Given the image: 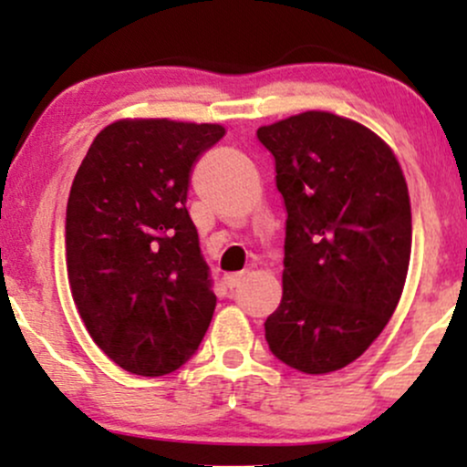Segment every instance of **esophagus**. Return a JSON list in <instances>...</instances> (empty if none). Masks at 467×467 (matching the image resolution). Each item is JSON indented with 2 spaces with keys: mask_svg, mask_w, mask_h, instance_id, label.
I'll return each mask as SVG.
<instances>
[{
  "mask_svg": "<svg viewBox=\"0 0 467 467\" xmlns=\"http://www.w3.org/2000/svg\"><path fill=\"white\" fill-rule=\"evenodd\" d=\"M244 278H245L244 272H233V275L223 276V283H226L230 289H234V287H239V283L244 281Z\"/></svg>",
  "mask_w": 467,
  "mask_h": 467,
  "instance_id": "34e87169",
  "label": "esophagus"
}]
</instances>
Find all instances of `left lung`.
I'll use <instances>...</instances> for the list:
<instances>
[{
    "label": "left lung",
    "mask_w": 467,
    "mask_h": 467,
    "mask_svg": "<svg viewBox=\"0 0 467 467\" xmlns=\"http://www.w3.org/2000/svg\"><path fill=\"white\" fill-rule=\"evenodd\" d=\"M287 211L283 298L265 320L281 362L323 375L362 356L398 307L410 261V197L378 133L329 111L259 127Z\"/></svg>",
    "instance_id": "left-lung-1"
}]
</instances>
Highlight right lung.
I'll use <instances>...</instances> for the list:
<instances>
[{"mask_svg": "<svg viewBox=\"0 0 467 467\" xmlns=\"http://www.w3.org/2000/svg\"><path fill=\"white\" fill-rule=\"evenodd\" d=\"M223 133L125 118L78 166L66 213L69 289L89 336L125 371L173 373L211 325L217 296L186 195L192 164Z\"/></svg>", "mask_w": 467, "mask_h": 467, "instance_id": "1", "label": "right lung"}]
</instances>
